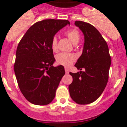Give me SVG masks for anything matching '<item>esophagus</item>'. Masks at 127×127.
Listing matches in <instances>:
<instances>
[{"mask_svg":"<svg viewBox=\"0 0 127 127\" xmlns=\"http://www.w3.org/2000/svg\"><path fill=\"white\" fill-rule=\"evenodd\" d=\"M65 73H66V74H68L69 73V70L66 68H65Z\"/></svg>","mask_w":127,"mask_h":127,"instance_id":"1","label":"esophagus"}]
</instances>
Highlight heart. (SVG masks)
Wrapping results in <instances>:
<instances>
[{"label": "heart", "instance_id": "heart-1", "mask_svg": "<svg viewBox=\"0 0 127 127\" xmlns=\"http://www.w3.org/2000/svg\"><path fill=\"white\" fill-rule=\"evenodd\" d=\"M65 34L66 35L68 39L71 41L73 45L78 43L80 40V33L77 29H70L66 32ZM51 47L53 51H56L57 50V39L56 36L53 37L52 39ZM76 59L77 57L75 55L68 53H61L56 56V61L57 63L65 67H70L71 66Z\"/></svg>", "mask_w": 127, "mask_h": 127}]
</instances>
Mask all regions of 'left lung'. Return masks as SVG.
I'll return each mask as SVG.
<instances>
[{
	"mask_svg": "<svg viewBox=\"0 0 127 127\" xmlns=\"http://www.w3.org/2000/svg\"><path fill=\"white\" fill-rule=\"evenodd\" d=\"M75 25L84 36L83 51L75 66L80 70L70 72L73 82L68 89L72 100L81 105L95 102L102 95L109 79L111 59L106 41L90 24L75 21ZM84 69V72L81 71Z\"/></svg>",
	"mask_w": 127,
	"mask_h": 127,
	"instance_id": "obj_1",
	"label": "left lung"
}]
</instances>
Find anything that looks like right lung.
Instances as JSON below:
<instances>
[{"instance_id": "1", "label": "right lung", "mask_w": 127, "mask_h": 127, "mask_svg": "<svg viewBox=\"0 0 127 127\" xmlns=\"http://www.w3.org/2000/svg\"><path fill=\"white\" fill-rule=\"evenodd\" d=\"M70 23L66 20L48 19L37 22L26 32L18 45L14 70L20 90L29 102L45 105L54 100L63 66L55 62L52 39Z\"/></svg>"}]
</instances>
